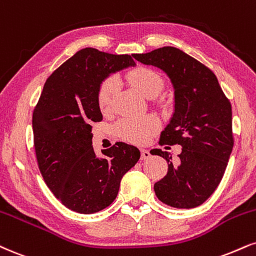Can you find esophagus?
Segmentation results:
<instances>
[{"mask_svg":"<svg viewBox=\"0 0 256 256\" xmlns=\"http://www.w3.org/2000/svg\"><path fill=\"white\" fill-rule=\"evenodd\" d=\"M150 156H152V154H150L149 150H146V149L140 150V160H148Z\"/></svg>","mask_w":256,"mask_h":256,"instance_id":"obj_1","label":"esophagus"}]
</instances>
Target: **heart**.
<instances>
[{
  "instance_id": "obj_1",
  "label": "heart",
  "mask_w": 256,
  "mask_h": 256,
  "mask_svg": "<svg viewBox=\"0 0 256 256\" xmlns=\"http://www.w3.org/2000/svg\"><path fill=\"white\" fill-rule=\"evenodd\" d=\"M128 80L143 96L148 98H152L158 95L164 84L162 76L158 72L146 66H138L128 72ZM118 88L119 81L116 76L107 78L101 83L98 92V104L101 110L106 112L110 110ZM158 128V120L154 116L122 118L114 125L116 136L134 144L144 143Z\"/></svg>"
}]
</instances>
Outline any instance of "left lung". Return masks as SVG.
<instances>
[{
	"label": "left lung",
	"instance_id": "obj_1",
	"mask_svg": "<svg viewBox=\"0 0 256 256\" xmlns=\"http://www.w3.org/2000/svg\"><path fill=\"white\" fill-rule=\"evenodd\" d=\"M132 57L161 69L174 89V113L160 144H180L182 152L175 162L167 152H150L168 162L167 175L154 184L156 196L172 208H196L216 190L232 152V104L216 75L176 48Z\"/></svg>",
	"mask_w": 256,
	"mask_h": 256
}]
</instances>
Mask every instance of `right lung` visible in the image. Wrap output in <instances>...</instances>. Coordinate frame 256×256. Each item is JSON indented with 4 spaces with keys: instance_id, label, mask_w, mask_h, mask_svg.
I'll return each instance as SVG.
<instances>
[{
    "instance_id": "add662e5",
    "label": "right lung",
    "mask_w": 256,
    "mask_h": 256,
    "mask_svg": "<svg viewBox=\"0 0 256 256\" xmlns=\"http://www.w3.org/2000/svg\"><path fill=\"white\" fill-rule=\"evenodd\" d=\"M136 63L130 54L86 48L46 80L33 112L38 166L54 196L70 210L95 214L110 205L122 178L140 158L136 146L118 143L96 156L92 122H101L98 87L110 74Z\"/></svg>"
}]
</instances>
